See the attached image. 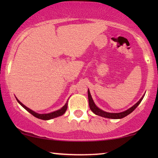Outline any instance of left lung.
Here are the masks:
<instances>
[{
	"instance_id": "left-lung-1",
	"label": "left lung",
	"mask_w": 158,
	"mask_h": 158,
	"mask_svg": "<svg viewBox=\"0 0 158 158\" xmlns=\"http://www.w3.org/2000/svg\"><path fill=\"white\" fill-rule=\"evenodd\" d=\"M88 103H89V106L90 109L91 111L94 112V113L96 114V115L102 116V117H105V118H114V119H118V118H122L127 116V115H129V114H131L134 110H135L136 108H137L141 101L143 99L144 94L142 96V97L138 101L137 103H136L135 105L132 106L131 108H129V109L126 110V111L120 112V113H109V112H106L103 111L101 109L97 106L95 104L94 100H93L91 95H90V90L89 89L88 90Z\"/></svg>"
}]
</instances>
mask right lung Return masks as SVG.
<instances>
[{"label": "right lung", "instance_id": "right-lung-1", "mask_svg": "<svg viewBox=\"0 0 158 158\" xmlns=\"http://www.w3.org/2000/svg\"><path fill=\"white\" fill-rule=\"evenodd\" d=\"M16 100H17V101H18V103H19V104H20L23 108H24V109L27 110V111H29L30 114H32V115H33L34 116H35V117L38 118H40V119H42V120H49V119H52V118L58 117V116L63 115V114L65 113L67 109H68V101H67V103H65V104H64L63 106H62L61 109H59V110H57V111L51 112V113H49V114H38L35 111H32L31 109H29V108L26 106L25 105H23V103H21V101L16 98Z\"/></svg>", "mask_w": 158, "mask_h": 158}]
</instances>
